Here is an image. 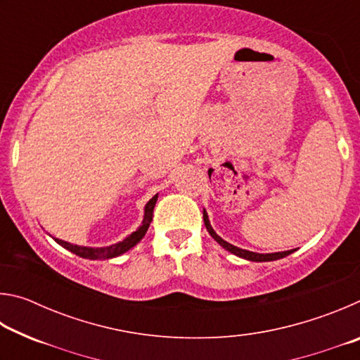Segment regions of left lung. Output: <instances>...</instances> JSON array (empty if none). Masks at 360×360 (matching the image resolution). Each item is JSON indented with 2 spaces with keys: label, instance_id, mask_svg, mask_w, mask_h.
Segmentation results:
<instances>
[{
  "label": "left lung",
  "instance_id": "1",
  "mask_svg": "<svg viewBox=\"0 0 360 360\" xmlns=\"http://www.w3.org/2000/svg\"><path fill=\"white\" fill-rule=\"evenodd\" d=\"M203 221H205V225H206V230L210 231V235L214 238L219 245H221L224 249H227V251H230L231 254L235 255H240V257L243 259H248V260H252V262H268V260H278V259H283L285 257V255H289L294 252V249H290V251H284V252H273V254H257V252H251V251H246V249H240L236 248L233 245H230V243H227L225 240H222L221 236H219L214 230H212L211 224H210V219H208V214H206V211H203Z\"/></svg>",
  "mask_w": 360,
  "mask_h": 360
}]
</instances>
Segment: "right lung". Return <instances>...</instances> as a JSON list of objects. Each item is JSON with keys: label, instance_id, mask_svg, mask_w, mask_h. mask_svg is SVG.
<instances>
[{"label": "right lung", "instance_id": "obj_1", "mask_svg": "<svg viewBox=\"0 0 360 360\" xmlns=\"http://www.w3.org/2000/svg\"><path fill=\"white\" fill-rule=\"evenodd\" d=\"M157 203V195H154L149 200V203L146 205L144 210V219H143V225L139 227L136 231H133L130 236H127L124 241L117 243V245L112 246H106V248H84V246H77V245H71V243H66L62 240H56L58 245H62L65 249H68L72 254L79 255V257L84 259H92V260H98V259H111L115 257V255H120L129 251L136 243L141 241L143 236L148 231L149 225L152 222V214H154V206Z\"/></svg>", "mask_w": 360, "mask_h": 360}]
</instances>
